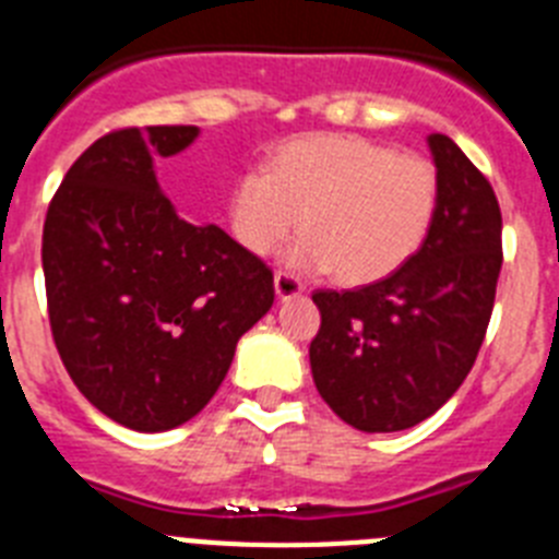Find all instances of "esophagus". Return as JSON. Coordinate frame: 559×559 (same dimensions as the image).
<instances>
[{
  "label": "esophagus",
  "mask_w": 559,
  "mask_h": 559,
  "mask_svg": "<svg viewBox=\"0 0 559 559\" xmlns=\"http://www.w3.org/2000/svg\"><path fill=\"white\" fill-rule=\"evenodd\" d=\"M304 293V284H300L295 275L289 273H275V295L278 300H289V298H298Z\"/></svg>",
  "instance_id": "obj_1"
}]
</instances>
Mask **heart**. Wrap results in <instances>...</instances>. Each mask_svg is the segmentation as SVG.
<instances>
[{
	"mask_svg": "<svg viewBox=\"0 0 559 559\" xmlns=\"http://www.w3.org/2000/svg\"><path fill=\"white\" fill-rule=\"evenodd\" d=\"M439 211V171L416 154H396L354 134L286 140L233 179L227 222L252 255L273 252L304 227L286 264L332 270L343 284H373L396 273L425 245Z\"/></svg>",
	"mask_w": 559,
	"mask_h": 559,
	"instance_id": "obj_1",
	"label": "heart"
}]
</instances>
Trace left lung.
Listing matches in <instances>:
<instances>
[{
    "mask_svg": "<svg viewBox=\"0 0 559 559\" xmlns=\"http://www.w3.org/2000/svg\"><path fill=\"white\" fill-rule=\"evenodd\" d=\"M439 211L414 259L360 289H318L309 346L318 394L362 433H394L433 416L467 380L501 275V207L448 134L427 138Z\"/></svg>",
    "mask_w": 559,
    "mask_h": 559,
    "instance_id": "1",
    "label": "left lung"
}]
</instances>
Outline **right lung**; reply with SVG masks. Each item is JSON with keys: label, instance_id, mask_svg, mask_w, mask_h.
Instances as JSON below:
<instances>
[{"label": "right lung", "instance_id": "add662e5", "mask_svg": "<svg viewBox=\"0 0 559 559\" xmlns=\"http://www.w3.org/2000/svg\"><path fill=\"white\" fill-rule=\"evenodd\" d=\"M197 138V126L104 134L47 207L41 266L61 362L100 414L140 433L193 419L275 300L259 255L186 222L159 191L154 157Z\"/></svg>", "mask_w": 559, "mask_h": 559}]
</instances>
